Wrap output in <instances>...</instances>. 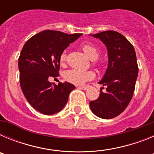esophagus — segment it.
Listing matches in <instances>:
<instances>
[{
    "instance_id": "obj_1",
    "label": "esophagus",
    "mask_w": 154,
    "mask_h": 154,
    "mask_svg": "<svg viewBox=\"0 0 154 154\" xmlns=\"http://www.w3.org/2000/svg\"><path fill=\"white\" fill-rule=\"evenodd\" d=\"M79 88L83 89V90H87V89H89V86H88V85H85V86H79Z\"/></svg>"
}]
</instances>
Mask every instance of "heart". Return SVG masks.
Segmentation results:
<instances>
[{"label": "heart", "instance_id": "obj_1", "mask_svg": "<svg viewBox=\"0 0 154 154\" xmlns=\"http://www.w3.org/2000/svg\"><path fill=\"white\" fill-rule=\"evenodd\" d=\"M82 49L85 55L90 58L91 60H96L99 55V50L96 46L91 44H85L82 45ZM66 60V54L62 52L59 57V62L63 64ZM95 76L92 71H81L78 69H70L64 73V79L70 83L75 85H82L87 81L92 79Z\"/></svg>", "mask_w": 154, "mask_h": 154}]
</instances>
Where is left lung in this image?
I'll list each match as a JSON object with an SVG mask.
<instances>
[{
  "label": "left lung",
  "instance_id": "1",
  "mask_svg": "<svg viewBox=\"0 0 154 154\" xmlns=\"http://www.w3.org/2000/svg\"><path fill=\"white\" fill-rule=\"evenodd\" d=\"M100 39L108 51V67L99 83L100 89L96 100L89 103L92 112L102 119H112L126 109L131 101L138 75L137 55L133 45L117 31H106L91 35ZM104 89L103 87H102Z\"/></svg>",
  "mask_w": 154,
  "mask_h": 154
}]
</instances>
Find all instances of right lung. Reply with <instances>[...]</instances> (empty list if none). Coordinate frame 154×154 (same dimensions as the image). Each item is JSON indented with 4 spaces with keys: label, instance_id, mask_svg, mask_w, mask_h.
<instances>
[{
    "label": "right lung",
    "instance_id": "1",
    "mask_svg": "<svg viewBox=\"0 0 154 154\" xmlns=\"http://www.w3.org/2000/svg\"><path fill=\"white\" fill-rule=\"evenodd\" d=\"M82 35L46 30L24 44L18 58L20 85L28 103L41 113L52 115L61 111L75 88L67 82L56 85L48 80L58 76L61 54Z\"/></svg>",
    "mask_w": 154,
    "mask_h": 154
}]
</instances>
